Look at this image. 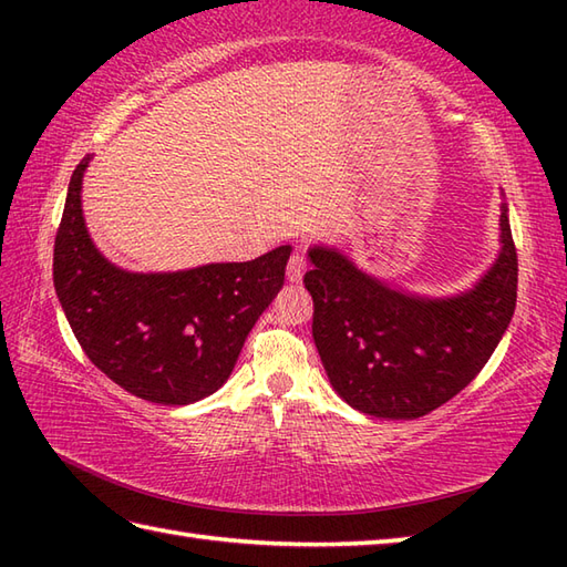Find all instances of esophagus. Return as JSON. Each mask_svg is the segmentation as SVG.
I'll use <instances>...</instances> for the list:
<instances>
[{
  "instance_id": "obj_1",
  "label": "esophagus",
  "mask_w": 567,
  "mask_h": 567,
  "mask_svg": "<svg viewBox=\"0 0 567 567\" xmlns=\"http://www.w3.org/2000/svg\"><path fill=\"white\" fill-rule=\"evenodd\" d=\"M305 272H307V260H305V256H299V252H295V256L290 258V262H287V280H290L292 285L302 282Z\"/></svg>"
}]
</instances>
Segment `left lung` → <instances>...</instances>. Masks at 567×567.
I'll return each mask as SVG.
<instances>
[{
	"instance_id": "obj_1",
	"label": "left lung",
	"mask_w": 567,
	"mask_h": 567,
	"mask_svg": "<svg viewBox=\"0 0 567 567\" xmlns=\"http://www.w3.org/2000/svg\"><path fill=\"white\" fill-rule=\"evenodd\" d=\"M507 204L492 268L453 297L396 290L339 248H309L317 351L331 388L358 412L419 419L465 390L485 368L516 307V248Z\"/></svg>"
}]
</instances>
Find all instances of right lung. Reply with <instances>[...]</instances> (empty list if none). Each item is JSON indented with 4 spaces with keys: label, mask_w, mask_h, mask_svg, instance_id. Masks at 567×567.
I'll return each instance as SVG.
<instances>
[{
    "label": "right lung",
    "mask_w": 567,
    "mask_h": 567,
    "mask_svg": "<svg viewBox=\"0 0 567 567\" xmlns=\"http://www.w3.org/2000/svg\"><path fill=\"white\" fill-rule=\"evenodd\" d=\"M70 177L55 236L53 285L72 333L118 388L153 404L183 406L231 375L246 336L285 282L290 246L248 262L177 272H128L92 244L82 216V175Z\"/></svg>",
    "instance_id": "1"
}]
</instances>
